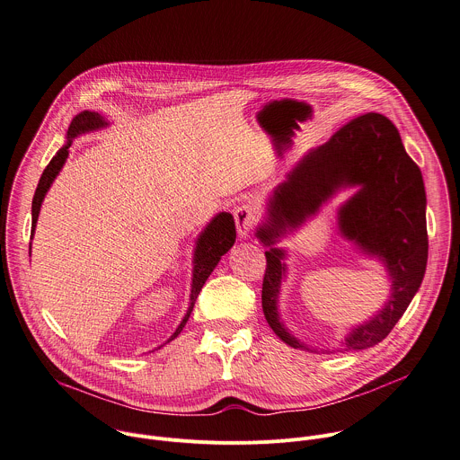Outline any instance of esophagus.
<instances>
[{"instance_id":"1","label":"esophagus","mask_w":460,"mask_h":460,"mask_svg":"<svg viewBox=\"0 0 460 460\" xmlns=\"http://www.w3.org/2000/svg\"><path fill=\"white\" fill-rule=\"evenodd\" d=\"M234 217H235V225H237V234L241 239H248L250 237V232L253 228V225L257 223V216H255V210L248 205H243V207H237L234 210Z\"/></svg>"}]
</instances>
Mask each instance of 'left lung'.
Here are the masks:
<instances>
[{"instance_id": "8db88e82", "label": "left lung", "mask_w": 460, "mask_h": 460, "mask_svg": "<svg viewBox=\"0 0 460 460\" xmlns=\"http://www.w3.org/2000/svg\"><path fill=\"white\" fill-rule=\"evenodd\" d=\"M347 189L356 192L336 208V232L358 253L385 268L390 289L372 316L350 325L340 352L363 350L385 340L420 288L428 261L422 174L406 155L395 126L379 113H367L296 162L270 192L255 226V237L268 248L262 311L273 332L293 349L313 352L289 331L279 309L289 257L279 243Z\"/></svg>"}]
</instances>
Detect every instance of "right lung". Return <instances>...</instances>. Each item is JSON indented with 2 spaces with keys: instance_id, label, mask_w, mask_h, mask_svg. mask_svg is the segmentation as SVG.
Here are the masks:
<instances>
[{
  "instance_id": "right-lung-1",
  "label": "right lung",
  "mask_w": 460,
  "mask_h": 460,
  "mask_svg": "<svg viewBox=\"0 0 460 460\" xmlns=\"http://www.w3.org/2000/svg\"><path fill=\"white\" fill-rule=\"evenodd\" d=\"M110 122L108 119H104L101 113L95 111H83L79 113L66 133V142L65 146L56 153V156L52 158V162L47 165V169L41 174V180L38 183L34 199H32V237L36 232V225H38V217L41 212V205L45 201L47 192L50 190L54 180L59 176L68 155H70V146L72 142L86 133H93L99 131L102 128H108ZM235 243V223L232 214L228 212H219L216 214L207 226L199 232V235L194 239V252H192V282H190V296H189V307L185 316L181 318L180 325L176 327V331L171 334V338L165 341H172L185 327V323L189 322V316L194 309L196 298L203 288V284L207 282V279L210 277V273L216 270V266L219 264L221 257L234 246ZM31 250H32V243H31ZM32 253V252H31ZM164 343V345H165ZM164 345H160L158 349H162Z\"/></svg>"
}]
</instances>
